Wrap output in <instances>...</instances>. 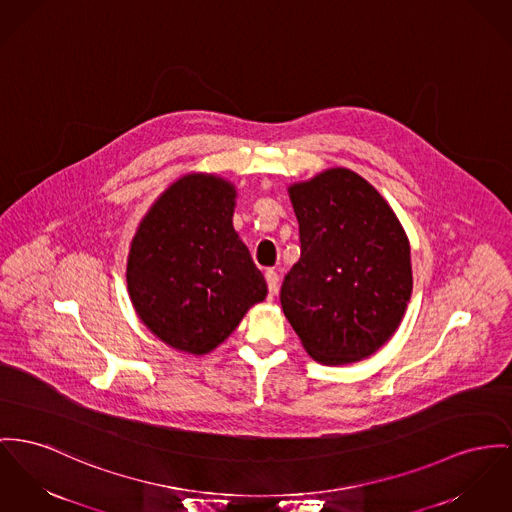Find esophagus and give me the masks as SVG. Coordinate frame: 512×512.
Instances as JSON below:
<instances>
[{
    "mask_svg": "<svg viewBox=\"0 0 512 512\" xmlns=\"http://www.w3.org/2000/svg\"><path fill=\"white\" fill-rule=\"evenodd\" d=\"M266 281H268V291H270L272 295H275L277 289H279V275H277V272L268 270V272H266Z\"/></svg>",
    "mask_w": 512,
    "mask_h": 512,
    "instance_id": "1",
    "label": "esophagus"
}]
</instances>
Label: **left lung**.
Here are the masks:
<instances>
[{
  "mask_svg": "<svg viewBox=\"0 0 512 512\" xmlns=\"http://www.w3.org/2000/svg\"><path fill=\"white\" fill-rule=\"evenodd\" d=\"M301 258L281 285V308L308 355L347 365L392 338L413 287L409 240L363 176L328 169L289 186Z\"/></svg>",
  "mask_w": 512,
  "mask_h": 512,
  "instance_id": "left-lung-1",
  "label": "left lung"
}]
</instances>
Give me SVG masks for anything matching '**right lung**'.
<instances>
[{
	"label": "right lung",
	"instance_id": "obj_1",
	"mask_svg": "<svg viewBox=\"0 0 512 512\" xmlns=\"http://www.w3.org/2000/svg\"><path fill=\"white\" fill-rule=\"evenodd\" d=\"M235 198V186L221 176L186 174L151 205L132 240L126 270L132 305L178 351H213L268 295L233 227Z\"/></svg>",
	"mask_w": 512,
	"mask_h": 512
}]
</instances>
